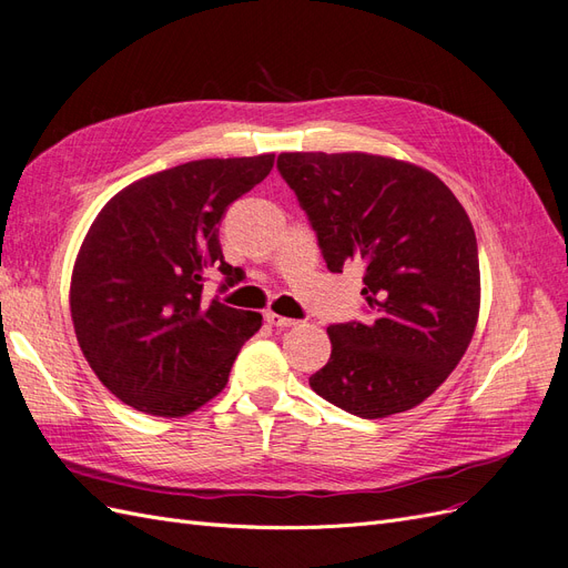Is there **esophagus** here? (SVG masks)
Instances as JSON below:
<instances>
[{"mask_svg":"<svg viewBox=\"0 0 568 568\" xmlns=\"http://www.w3.org/2000/svg\"><path fill=\"white\" fill-rule=\"evenodd\" d=\"M265 320H267L272 326H296V324H298L296 320L284 317V315H277V313H272V311H267V313H265Z\"/></svg>","mask_w":568,"mask_h":568,"instance_id":"1","label":"esophagus"}]
</instances>
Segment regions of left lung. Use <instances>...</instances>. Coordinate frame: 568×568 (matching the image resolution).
<instances>
[{"label":"left lung","mask_w":568,"mask_h":568,"mask_svg":"<svg viewBox=\"0 0 568 568\" xmlns=\"http://www.w3.org/2000/svg\"><path fill=\"white\" fill-rule=\"evenodd\" d=\"M326 267L365 265L367 324H332V357L311 376L324 400L363 419L424 403L467 353L480 307L476 234L428 170L374 153H280Z\"/></svg>","instance_id":"obj_1"}]
</instances>
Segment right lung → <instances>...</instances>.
<instances>
[{
	"label": "right lung",
	"instance_id": "add662e5",
	"mask_svg": "<svg viewBox=\"0 0 568 568\" xmlns=\"http://www.w3.org/2000/svg\"><path fill=\"white\" fill-rule=\"evenodd\" d=\"M272 165L274 153L184 163L128 184L94 217L68 298L80 351L118 400L178 419L227 386L263 315L209 301L203 282L213 270L222 288L242 280L217 225Z\"/></svg>",
	"mask_w": 568,
	"mask_h": 568
}]
</instances>
